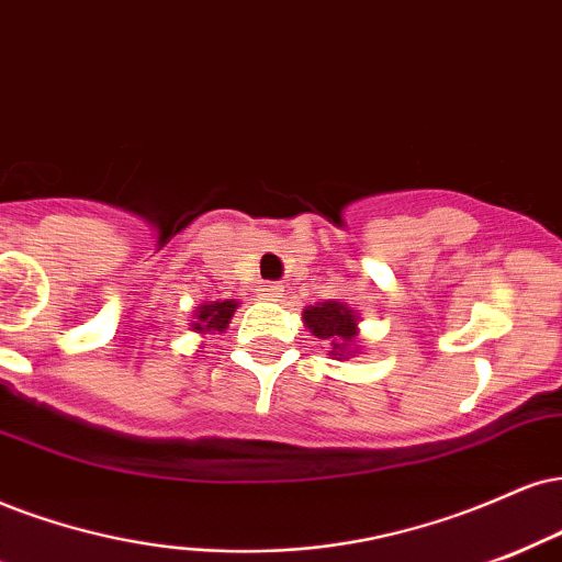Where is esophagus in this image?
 <instances>
[{
	"label": "esophagus",
	"instance_id": "esophagus-1",
	"mask_svg": "<svg viewBox=\"0 0 562 562\" xmlns=\"http://www.w3.org/2000/svg\"><path fill=\"white\" fill-rule=\"evenodd\" d=\"M261 295H263V299H269V301L282 299V285H280V282H263Z\"/></svg>",
	"mask_w": 562,
	"mask_h": 562
}]
</instances>
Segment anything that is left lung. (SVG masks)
Returning <instances> with one entry per match:
<instances>
[{
  "label": "left lung",
  "mask_w": 562,
  "mask_h": 562,
  "mask_svg": "<svg viewBox=\"0 0 562 562\" xmlns=\"http://www.w3.org/2000/svg\"><path fill=\"white\" fill-rule=\"evenodd\" d=\"M303 322H306V327L314 333V337H319L322 342L333 346V356L346 353L356 337L353 311L337 301L308 306L303 311Z\"/></svg>",
  "instance_id": "obj_1"
}]
</instances>
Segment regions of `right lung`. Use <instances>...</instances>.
Returning a JSON list of instances; mask_svg holds the SVG:
<instances>
[{
    "mask_svg": "<svg viewBox=\"0 0 562 562\" xmlns=\"http://www.w3.org/2000/svg\"><path fill=\"white\" fill-rule=\"evenodd\" d=\"M235 308H238L235 301H214L209 306H201L195 311L199 322H193V329H199V333H225Z\"/></svg>",
    "mask_w": 562,
    "mask_h": 562,
    "instance_id": "add662e5",
    "label": "right lung"
}]
</instances>
